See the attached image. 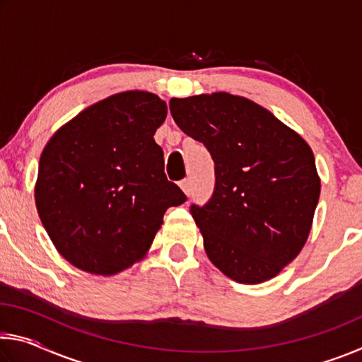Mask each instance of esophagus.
Masks as SVG:
<instances>
[{"label": "esophagus", "instance_id": "1", "mask_svg": "<svg viewBox=\"0 0 362 362\" xmlns=\"http://www.w3.org/2000/svg\"><path fill=\"white\" fill-rule=\"evenodd\" d=\"M180 188H182V192L188 196L189 192H192V185H189V180L188 179H183L180 182Z\"/></svg>", "mask_w": 362, "mask_h": 362}]
</instances>
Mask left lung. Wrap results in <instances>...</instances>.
Segmentation results:
<instances>
[{
  "mask_svg": "<svg viewBox=\"0 0 362 362\" xmlns=\"http://www.w3.org/2000/svg\"><path fill=\"white\" fill-rule=\"evenodd\" d=\"M169 108L216 163L212 198L192 206L209 260L241 284L274 278L300 254L313 225L321 180L310 145L241 95L173 97Z\"/></svg>",
  "mask_w": 362,
  "mask_h": 362,
  "instance_id": "left-lung-1",
  "label": "left lung"
}]
</instances>
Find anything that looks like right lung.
Listing matches in <instances>:
<instances>
[{"instance_id": "right-lung-1", "label": "right lung", "mask_w": 362, "mask_h": 362, "mask_svg": "<svg viewBox=\"0 0 362 362\" xmlns=\"http://www.w3.org/2000/svg\"><path fill=\"white\" fill-rule=\"evenodd\" d=\"M166 102L126 90L83 110L40 158L35 203L59 254L83 272L112 276L142 260L163 216L187 196L164 174L153 136Z\"/></svg>"}]
</instances>
